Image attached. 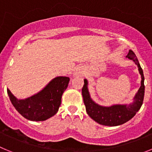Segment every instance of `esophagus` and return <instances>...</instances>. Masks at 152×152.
<instances>
[{
  "instance_id": "1",
  "label": "esophagus",
  "mask_w": 152,
  "mask_h": 152,
  "mask_svg": "<svg viewBox=\"0 0 152 152\" xmlns=\"http://www.w3.org/2000/svg\"><path fill=\"white\" fill-rule=\"evenodd\" d=\"M83 74H84V71L81 68H77L76 71L75 72V73H74V75L77 76V75H81Z\"/></svg>"
}]
</instances>
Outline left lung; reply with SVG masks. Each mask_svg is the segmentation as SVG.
<instances>
[{"mask_svg":"<svg viewBox=\"0 0 152 152\" xmlns=\"http://www.w3.org/2000/svg\"><path fill=\"white\" fill-rule=\"evenodd\" d=\"M126 58L132 60L139 68V72L141 75V87L136 93L133 102L129 104L121 105L116 104L110 107H103L98 105L91 99L90 93L88 91L87 79H84V84L82 88V96L84 99V105L86 107V111L89 115L90 117L95 122L103 126H116L122 125L128 122L135 116L136 113L139 110L143 103L145 94V85H144V75L143 71L140 66L136 56L132 50H129Z\"/></svg>","mask_w":152,"mask_h":152,"instance_id":"8db88e82","label":"left lung"}]
</instances>
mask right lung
I'll use <instances>...</instances> for the list:
<instances>
[{
  "instance_id": "1",
  "label": "right lung",
  "mask_w": 152,
  "mask_h": 152,
  "mask_svg": "<svg viewBox=\"0 0 152 152\" xmlns=\"http://www.w3.org/2000/svg\"><path fill=\"white\" fill-rule=\"evenodd\" d=\"M68 77H56L33 96L19 100L7 89V94L17 112L31 121H44L57 113L61 96L68 88Z\"/></svg>"
}]
</instances>
